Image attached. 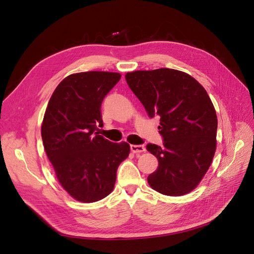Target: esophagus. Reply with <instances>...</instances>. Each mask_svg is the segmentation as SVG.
Returning a JSON list of instances; mask_svg holds the SVG:
<instances>
[{
  "instance_id": "obj_1",
  "label": "esophagus",
  "mask_w": 254,
  "mask_h": 254,
  "mask_svg": "<svg viewBox=\"0 0 254 254\" xmlns=\"http://www.w3.org/2000/svg\"><path fill=\"white\" fill-rule=\"evenodd\" d=\"M131 151L133 153H141V152L146 151L143 144H131Z\"/></svg>"
}]
</instances>
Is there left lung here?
Returning a JSON list of instances; mask_svg holds the SVG:
<instances>
[{
	"label": "left lung",
	"mask_w": 254,
	"mask_h": 254,
	"mask_svg": "<svg viewBox=\"0 0 254 254\" xmlns=\"http://www.w3.org/2000/svg\"><path fill=\"white\" fill-rule=\"evenodd\" d=\"M127 83L150 118L159 116L163 146L148 143L158 159L148 177L166 195L191 191L203 179L216 150L217 116L206 90L185 72L161 68L127 73Z\"/></svg>",
	"instance_id": "8db88e82"
}]
</instances>
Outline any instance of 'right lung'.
Returning <instances> with one entry per match:
<instances>
[{"label": "right lung", "mask_w": 254, "mask_h": 254, "mask_svg": "<svg viewBox=\"0 0 254 254\" xmlns=\"http://www.w3.org/2000/svg\"><path fill=\"white\" fill-rule=\"evenodd\" d=\"M121 78L119 73L89 71L64 78L51 97L41 137L57 180L75 200L90 203L105 198L115 186L117 169L129 144L99 135L101 105Z\"/></svg>", "instance_id": "right-lung-1"}]
</instances>
